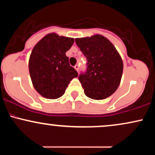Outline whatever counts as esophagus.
Instances as JSON below:
<instances>
[{"instance_id":"1","label":"esophagus","mask_w":155,"mask_h":155,"mask_svg":"<svg viewBox=\"0 0 155 155\" xmlns=\"http://www.w3.org/2000/svg\"><path fill=\"white\" fill-rule=\"evenodd\" d=\"M74 68H75L76 70L78 72H79V65H76L75 66H74Z\"/></svg>"}]
</instances>
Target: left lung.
<instances>
[{
  "instance_id": "1",
  "label": "left lung",
  "mask_w": 155,
  "mask_h": 155,
  "mask_svg": "<svg viewBox=\"0 0 155 155\" xmlns=\"http://www.w3.org/2000/svg\"><path fill=\"white\" fill-rule=\"evenodd\" d=\"M76 45L87 58V69L79 76L84 94L102 100L117 90L122 79L123 63L120 54L101 35L76 38Z\"/></svg>"
}]
</instances>
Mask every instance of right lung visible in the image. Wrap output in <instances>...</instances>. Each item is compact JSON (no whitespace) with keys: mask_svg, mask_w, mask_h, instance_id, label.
<instances>
[{"mask_svg":"<svg viewBox=\"0 0 155 155\" xmlns=\"http://www.w3.org/2000/svg\"><path fill=\"white\" fill-rule=\"evenodd\" d=\"M74 39L49 33L37 43L29 60V71L33 87L48 99H56L65 93L68 85L78 73L69 64L65 52Z\"/></svg>","mask_w":155,"mask_h":155,"instance_id":"right-lung-1","label":"right lung"}]
</instances>
